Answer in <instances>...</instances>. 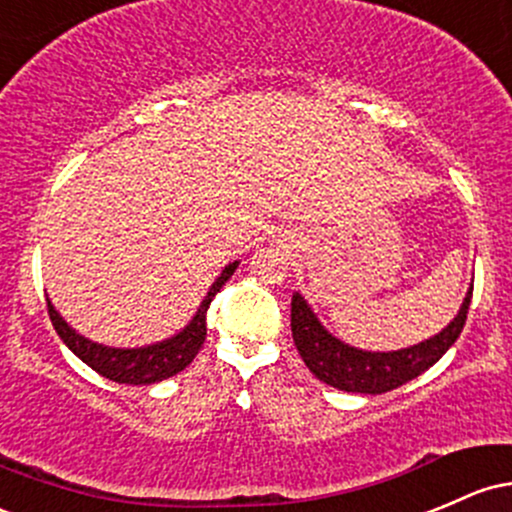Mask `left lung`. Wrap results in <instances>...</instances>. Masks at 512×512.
Wrapping results in <instances>:
<instances>
[{"instance_id": "obj_1", "label": "left lung", "mask_w": 512, "mask_h": 512, "mask_svg": "<svg viewBox=\"0 0 512 512\" xmlns=\"http://www.w3.org/2000/svg\"><path fill=\"white\" fill-rule=\"evenodd\" d=\"M471 293H474V285L466 293L464 305H461L459 315L449 322V327H444L427 342L410 346V349L388 351V354L386 351L383 354L381 351H361L334 339L317 322L315 312L307 307V302L295 293L293 302H290L293 342L298 346L305 366L327 386L346 390V393H388V390L403 386V383L425 373L447 354V349L459 339L466 324Z\"/></svg>"}]
</instances>
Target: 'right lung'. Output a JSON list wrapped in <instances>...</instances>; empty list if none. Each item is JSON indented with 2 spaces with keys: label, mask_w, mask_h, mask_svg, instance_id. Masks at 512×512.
<instances>
[{
  "label": "right lung",
  "mask_w": 512,
  "mask_h": 512,
  "mask_svg": "<svg viewBox=\"0 0 512 512\" xmlns=\"http://www.w3.org/2000/svg\"><path fill=\"white\" fill-rule=\"evenodd\" d=\"M239 263H229L222 271V276L212 283L210 293L202 300L200 310L192 317V322L183 329L180 334H175L173 339H166L161 344L144 346V349H109V346L95 344L90 339L80 337L75 329H70L65 324L63 317L53 310V305L48 302V317H51L53 327H56L58 337L63 339V344L78 356L80 361H85L92 371H97L100 376L109 378L114 383H129V386H148V383H158L163 378L175 376V373L183 371L185 366H190V361L195 359V354L200 351V346L205 344L207 337V310H210V302L214 295L219 293L224 283L232 278Z\"/></svg>",
  "instance_id": "right-lung-1"
}]
</instances>
